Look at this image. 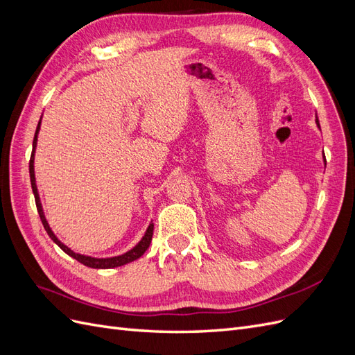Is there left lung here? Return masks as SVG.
<instances>
[{"label": "left lung", "mask_w": 355, "mask_h": 355, "mask_svg": "<svg viewBox=\"0 0 355 355\" xmlns=\"http://www.w3.org/2000/svg\"><path fill=\"white\" fill-rule=\"evenodd\" d=\"M315 123H317V125L320 127V123H318V118H317V120H315ZM324 161H326V158H324Z\"/></svg>", "instance_id": "obj_1"}]
</instances>
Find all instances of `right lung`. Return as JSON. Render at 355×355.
Instances as JSON below:
<instances>
[{
  "label": "right lung",
  "mask_w": 355,
  "mask_h": 355,
  "mask_svg": "<svg viewBox=\"0 0 355 355\" xmlns=\"http://www.w3.org/2000/svg\"><path fill=\"white\" fill-rule=\"evenodd\" d=\"M40 124H41V120L37 125V132H35V136H34V144H32V154H31V159H29V176H31V185H32V191H34V197H35V204H37V210H38V214H40V219L42 222V225H44V230L47 231L49 237L55 241L60 249L65 252L67 254H69L71 257H73V259H77L80 263L89 266V268H96V270H108V268H116V266H121V265H125L128 262H133L136 259H139L146 250L149 244H151V240H153V234H154V223H149V227L145 232V235L142 237V240L139 241L132 250H128L127 253L124 254H120V256H115V257H105V259H98V257H92V256H84V254H78L72 252L71 249H68V247L60 243L58 240V237L55 234H53V231L50 230L49 223L46 220V216H44V211H42V207H41V201H40V196H38V189H37V185H35V173H34V153H35V146H37V136H38V132H40Z\"/></svg>",
  "instance_id": "right-lung-1"
}]
</instances>
